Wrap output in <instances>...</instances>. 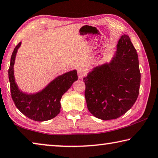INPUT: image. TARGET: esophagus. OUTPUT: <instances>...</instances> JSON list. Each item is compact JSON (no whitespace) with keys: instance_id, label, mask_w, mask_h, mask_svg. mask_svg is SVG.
Masks as SVG:
<instances>
[{"instance_id":"obj_1","label":"esophagus","mask_w":158,"mask_h":158,"mask_svg":"<svg viewBox=\"0 0 158 158\" xmlns=\"http://www.w3.org/2000/svg\"><path fill=\"white\" fill-rule=\"evenodd\" d=\"M77 76L80 79L84 77L85 76V70L82 68H79L77 69Z\"/></svg>"}]
</instances>
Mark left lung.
<instances>
[{
    "mask_svg": "<svg viewBox=\"0 0 158 158\" xmlns=\"http://www.w3.org/2000/svg\"><path fill=\"white\" fill-rule=\"evenodd\" d=\"M83 81L87 108L94 117L113 120L127 112L141 82L138 55L130 37L121 36L110 61L94 67Z\"/></svg>",
    "mask_w": 158,
    "mask_h": 158,
    "instance_id": "8db88e82",
    "label": "left lung"
}]
</instances>
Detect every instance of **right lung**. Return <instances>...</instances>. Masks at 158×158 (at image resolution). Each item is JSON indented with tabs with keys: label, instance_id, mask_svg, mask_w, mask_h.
I'll use <instances>...</instances> for the list:
<instances>
[{
	"label": "right lung",
	"instance_id": "1",
	"mask_svg": "<svg viewBox=\"0 0 158 158\" xmlns=\"http://www.w3.org/2000/svg\"><path fill=\"white\" fill-rule=\"evenodd\" d=\"M21 44L14 49L8 70L12 100L20 112L27 118L38 122L51 120L60 113L61 97L77 80V71L73 70L57 76L39 92L29 94L22 92L15 81L14 74L15 58Z\"/></svg>",
	"mask_w": 158,
	"mask_h": 158
}]
</instances>
